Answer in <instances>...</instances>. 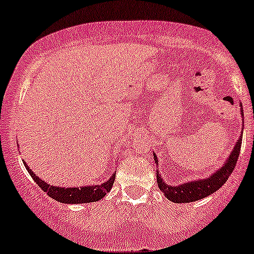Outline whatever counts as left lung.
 I'll use <instances>...</instances> for the list:
<instances>
[{
  "label": "left lung",
  "mask_w": 254,
  "mask_h": 254,
  "mask_svg": "<svg viewBox=\"0 0 254 254\" xmlns=\"http://www.w3.org/2000/svg\"><path fill=\"white\" fill-rule=\"evenodd\" d=\"M240 112L241 115L243 117L242 103H240ZM241 143H242V137L240 136L224 165L220 168H217L209 177H205V178L188 181L186 183L178 184V186H170V184H167L163 181L162 177L160 176V172L156 171L158 188L161 189V191H163L166 198L168 200L173 201V203H191V201L200 200V199L206 198L207 195H211L212 193L219 190L224 186L225 182L231 176L234 168L236 167V162L238 160V156H240ZM153 158H155V162L158 165V158L156 153H153Z\"/></svg>",
  "instance_id": "obj_1"
}]
</instances>
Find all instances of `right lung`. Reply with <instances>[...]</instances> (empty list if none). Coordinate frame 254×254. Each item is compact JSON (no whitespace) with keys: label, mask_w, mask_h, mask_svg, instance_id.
<instances>
[{"label":"right lung","mask_w":254,"mask_h":254,"mask_svg":"<svg viewBox=\"0 0 254 254\" xmlns=\"http://www.w3.org/2000/svg\"><path fill=\"white\" fill-rule=\"evenodd\" d=\"M24 166L25 168H27L28 173H29L33 179H34L35 183L42 188L43 191H45L50 198L55 199L59 203L65 204H83L101 200L102 198H104V196L107 195V193H109L115 179L114 172L108 181L103 182L102 184L65 188V187L60 186H50V184H48L47 182H44L42 178H39V177L35 175V173L28 167V165L25 162Z\"/></svg>","instance_id":"add662e5"}]
</instances>
